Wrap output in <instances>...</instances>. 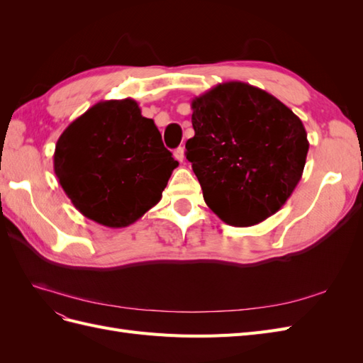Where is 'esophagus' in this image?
Wrapping results in <instances>:
<instances>
[{"mask_svg":"<svg viewBox=\"0 0 363 363\" xmlns=\"http://www.w3.org/2000/svg\"><path fill=\"white\" fill-rule=\"evenodd\" d=\"M174 156H175V159H177L179 162H183L184 160V148L179 147L177 150L174 151Z\"/></svg>","mask_w":363,"mask_h":363,"instance_id":"obj_1","label":"esophagus"}]
</instances>
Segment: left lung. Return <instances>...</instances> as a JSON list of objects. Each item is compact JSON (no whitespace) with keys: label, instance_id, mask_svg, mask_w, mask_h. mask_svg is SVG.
Listing matches in <instances>:
<instances>
[{"label":"left lung","instance_id":"obj_1","mask_svg":"<svg viewBox=\"0 0 363 363\" xmlns=\"http://www.w3.org/2000/svg\"><path fill=\"white\" fill-rule=\"evenodd\" d=\"M186 159L206 204L224 223L250 227L288 201L301 180L309 140L301 119L244 82L219 83L192 100Z\"/></svg>","mask_w":363,"mask_h":363}]
</instances>
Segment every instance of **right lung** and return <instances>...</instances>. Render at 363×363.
I'll return each instance as SVG.
<instances>
[{
  "label": "right lung",
  "instance_id": "1",
  "mask_svg": "<svg viewBox=\"0 0 363 363\" xmlns=\"http://www.w3.org/2000/svg\"><path fill=\"white\" fill-rule=\"evenodd\" d=\"M179 167L155 121L139 104L100 101L60 135L54 172L74 207L92 221L121 228L155 207Z\"/></svg>",
  "mask_w": 363,
  "mask_h": 363
}]
</instances>
